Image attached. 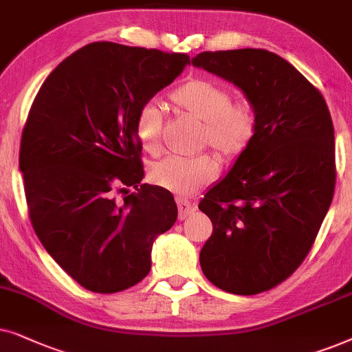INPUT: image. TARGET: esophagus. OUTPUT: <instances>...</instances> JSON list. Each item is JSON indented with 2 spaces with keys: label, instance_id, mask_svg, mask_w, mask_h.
Returning a JSON list of instances; mask_svg holds the SVG:
<instances>
[{
  "label": "esophagus",
  "instance_id": "34e87169",
  "mask_svg": "<svg viewBox=\"0 0 352 352\" xmlns=\"http://www.w3.org/2000/svg\"><path fill=\"white\" fill-rule=\"evenodd\" d=\"M177 206H179V219L180 220H184V219H186L188 217L190 214H193L195 212V204H191L190 201H186V199H177Z\"/></svg>",
  "mask_w": 352,
  "mask_h": 352
}]
</instances>
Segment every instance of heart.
<instances>
[{
    "mask_svg": "<svg viewBox=\"0 0 352 352\" xmlns=\"http://www.w3.org/2000/svg\"><path fill=\"white\" fill-rule=\"evenodd\" d=\"M170 100L182 112L203 122L199 143L210 144L220 156L235 159L248 149L257 132V114L250 101H232V91L206 78H190L172 91ZM135 135L144 151L161 149L162 111L154 102L140 107ZM219 172L217 157L204 153L196 157L168 156L153 164L149 179L172 193L191 196L209 185Z\"/></svg>",
    "mask_w": 352,
    "mask_h": 352,
    "instance_id": "obj_1",
    "label": "heart"
}]
</instances>
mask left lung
Returning a JSON list of instances; mask_svg holds the SVG:
<instances>
[{"label": "left lung", "mask_w": 352, "mask_h": 352, "mask_svg": "<svg viewBox=\"0 0 352 352\" xmlns=\"http://www.w3.org/2000/svg\"><path fill=\"white\" fill-rule=\"evenodd\" d=\"M191 64L236 85L257 114L252 143L198 206L212 222L201 269L223 292H267L301 265L333 199L329 106L301 72L267 50L204 51Z\"/></svg>", "instance_id": "left-lung-1"}]
</instances>
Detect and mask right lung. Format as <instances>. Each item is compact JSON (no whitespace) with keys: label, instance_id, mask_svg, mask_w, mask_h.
<instances>
[{"label":"right lung","instance_id":"add662e5","mask_svg":"<svg viewBox=\"0 0 352 352\" xmlns=\"http://www.w3.org/2000/svg\"><path fill=\"white\" fill-rule=\"evenodd\" d=\"M186 64L188 54L96 41L65 58L30 107L19 153L30 222L60 269L93 293L142 282L154 240L175 223L170 191L142 184L135 117Z\"/></svg>","mask_w":352,"mask_h":352}]
</instances>
